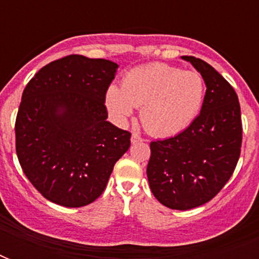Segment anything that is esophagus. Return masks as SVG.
I'll return each mask as SVG.
<instances>
[{
    "instance_id": "34e87169",
    "label": "esophagus",
    "mask_w": 259,
    "mask_h": 259,
    "mask_svg": "<svg viewBox=\"0 0 259 259\" xmlns=\"http://www.w3.org/2000/svg\"><path fill=\"white\" fill-rule=\"evenodd\" d=\"M144 141V138H141L138 134L134 133L133 136H132V144H137V142H142Z\"/></svg>"
}]
</instances>
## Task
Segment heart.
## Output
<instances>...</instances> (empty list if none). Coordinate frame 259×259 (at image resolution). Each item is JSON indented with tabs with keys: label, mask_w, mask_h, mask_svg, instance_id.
<instances>
[{
	"label": "heart",
	"mask_w": 259,
	"mask_h": 259,
	"mask_svg": "<svg viewBox=\"0 0 259 259\" xmlns=\"http://www.w3.org/2000/svg\"><path fill=\"white\" fill-rule=\"evenodd\" d=\"M204 95V79L196 71L149 63L130 70L122 79V90L110 86L105 103L118 122L126 121L134 107H141L145 129L157 137H169L196 119Z\"/></svg>",
	"instance_id": "1"
}]
</instances>
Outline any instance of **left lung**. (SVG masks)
<instances>
[{"label":"left lung","instance_id":"8db88e82","mask_svg":"<svg viewBox=\"0 0 259 259\" xmlns=\"http://www.w3.org/2000/svg\"><path fill=\"white\" fill-rule=\"evenodd\" d=\"M200 72V114L175 137L150 142L146 175L154 197L172 209L195 208L217 196L233 175L242 145L241 106L227 80L208 63L181 56Z\"/></svg>","mask_w":259,"mask_h":259}]
</instances>
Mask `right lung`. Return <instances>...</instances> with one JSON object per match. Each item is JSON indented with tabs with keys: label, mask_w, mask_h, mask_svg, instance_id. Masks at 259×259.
Wrapping results in <instances>:
<instances>
[{
	"label": "right lung",
	"mask_w": 259,
	"mask_h": 259,
	"mask_svg": "<svg viewBox=\"0 0 259 259\" xmlns=\"http://www.w3.org/2000/svg\"><path fill=\"white\" fill-rule=\"evenodd\" d=\"M118 64L70 55L30 79L16 118V152L28 180L52 203L75 208L105 191L130 136L107 119L105 95Z\"/></svg>",
	"instance_id": "add662e5"
}]
</instances>
